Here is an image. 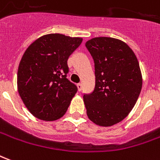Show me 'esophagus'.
<instances>
[{
	"label": "esophagus",
	"instance_id": "1",
	"mask_svg": "<svg viewBox=\"0 0 160 160\" xmlns=\"http://www.w3.org/2000/svg\"><path fill=\"white\" fill-rule=\"evenodd\" d=\"M78 90L79 91H81L82 89V84L81 83V82H79V83H78Z\"/></svg>",
	"mask_w": 160,
	"mask_h": 160
}]
</instances>
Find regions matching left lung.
<instances>
[{"label":"left lung","mask_w":160,"mask_h":160,"mask_svg":"<svg viewBox=\"0 0 160 160\" xmlns=\"http://www.w3.org/2000/svg\"><path fill=\"white\" fill-rule=\"evenodd\" d=\"M95 64L96 85L83 95L89 119L110 127L129 114L142 87L140 64L132 49L114 38L98 37L86 42Z\"/></svg>","instance_id":"8db88e82"}]
</instances>
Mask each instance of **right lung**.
Masks as SVG:
<instances>
[{
    "label": "right lung",
    "mask_w": 160,
    "mask_h": 160,
    "mask_svg": "<svg viewBox=\"0 0 160 160\" xmlns=\"http://www.w3.org/2000/svg\"><path fill=\"white\" fill-rule=\"evenodd\" d=\"M82 38L52 33L32 43L20 60L17 86L20 98L32 115L55 121L67 111L78 87L67 79V60Z\"/></svg>",
    "instance_id": "1"
}]
</instances>
